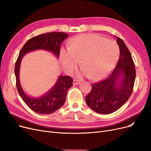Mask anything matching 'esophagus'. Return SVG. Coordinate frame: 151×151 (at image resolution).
<instances>
[{
  "mask_svg": "<svg viewBox=\"0 0 151 151\" xmlns=\"http://www.w3.org/2000/svg\"><path fill=\"white\" fill-rule=\"evenodd\" d=\"M80 83V81H78V80H74L73 81V85H79Z\"/></svg>",
  "mask_w": 151,
  "mask_h": 151,
  "instance_id": "esophagus-1",
  "label": "esophagus"
}]
</instances>
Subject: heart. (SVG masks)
Here are the masks:
<instances>
[{
    "label": "heart",
    "instance_id": "heart-1",
    "mask_svg": "<svg viewBox=\"0 0 151 151\" xmlns=\"http://www.w3.org/2000/svg\"><path fill=\"white\" fill-rule=\"evenodd\" d=\"M63 65L68 71L74 70L81 61L82 73L93 80H99L113 69L119 58L118 45L98 35L78 36L61 51Z\"/></svg>",
    "mask_w": 151,
    "mask_h": 151
}]
</instances>
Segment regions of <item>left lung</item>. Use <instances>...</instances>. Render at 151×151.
Masks as SVG:
<instances>
[{"label": "left lung", "instance_id": "obj_1", "mask_svg": "<svg viewBox=\"0 0 151 151\" xmlns=\"http://www.w3.org/2000/svg\"><path fill=\"white\" fill-rule=\"evenodd\" d=\"M120 57L114 71L106 79L94 83L86 96L88 106L95 112L108 114L119 109L131 96L136 69L131 52L123 40L117 38Z\"/></svg>", "mask_w": 151, "mask_h": 151}]
</instances>
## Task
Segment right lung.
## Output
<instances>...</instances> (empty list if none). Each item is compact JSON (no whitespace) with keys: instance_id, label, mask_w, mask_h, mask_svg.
<instances>
[{"instance_id":"obj_1","label":"right lung","mask_w":151,"mask_h":151,"mask_svg":"<svg viewBox=\"0 0 151 151\" xmlns=\"http://www.w3.org/2000/svg\"><path fill=\"white\" fill-rule=\"evenodd\" d=\"M68 35L64 32H49L33 37L28 40L20 51L15 65L16 86L20 97L32 111L38 114L53 113L65 102L67 91L73 86V80L69 76H60L54 86L42 97L34 98L27 95L22 90L19 80L21 60L28 52L36 50L51 52L59 57L60 46Z\"/></svg>"}]
</instances>
